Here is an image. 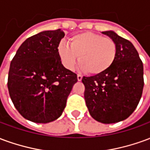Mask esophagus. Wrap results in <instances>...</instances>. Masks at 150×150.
Listing matches in <instances>:
<instances>
[{
    "instance_id": "1",
    "label": "esophagus",
    "mask_w": 150,
    "mask_h": 150,
    "mask_svg": "<svg viewBox=\"0 0 150 150\" xmlns=\"http://www.w3.org/2000/svg\"><path fill=\"white\" fill-rule=\"evenodd\" d=\"M82 79H83V76L81 75H77V79H78V81H81Z\"/></svg>"
}]
</instances>
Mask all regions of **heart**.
Wrapping results in <instances>:
<instances>
[{
  "instance_id": "obj_1",
  "label": "heart",
  "mask_w": 150,
  "mask_h": 150,
  "mask_svg": "<svg viewBox=\"0 0 150 150\" xmlns=\"http://www.w3.org/2000/svg\"><path fill=\"white\" fill-rule=\"evenodd\" d=\"M70 46L59 43L58 52L66 68L73 70L78 62L81 68L93 75H100L112 66L117 46L111 38L91 32H83L69 38Z\"/></svg>"
}]
</instances>
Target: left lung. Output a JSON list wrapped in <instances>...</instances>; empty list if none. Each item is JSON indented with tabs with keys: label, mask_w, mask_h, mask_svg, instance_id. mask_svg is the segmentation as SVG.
I'll return each mask as SVG.
<instances>
[{
	"label": "left lung",
	"mask_w": 150,
	"mask_h": 150,
	"mask_svg": "<svg viewBox=\"0 0 150 150\" xmlns=\"http://www.w3.org/2000/svg\"><path fill=\"white\" fill-rule=\"evenodd\" d=\"M114 40L117 46L115 62L100 75L85 77L84 99L90 115L104 124L127 119L142 98L144 77L143 63L129 40L113 31L102 32Z\"/></svg>",
	"instance_id": "1"
}]
</instances>
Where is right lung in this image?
Wrapping results in <instances>:
<instances>
[{
  "label": "right lung",
  "instance_id": "1",
  "mask_svg": "<svg viewBox=\"0 0 150 150\" xmlns=\"http://www.w3.org/2000/svg\"><path fill=\"white\" fill-rule=\"evenodd\" d=\"M64 32L46 30L28 38L8 71V89L16 109L25 119L49 123L62 115L77 75L65 68L58 52Z\"/></svg>",
  "mask_w": 150,
  "mask_h": 150
}]
</instances>
